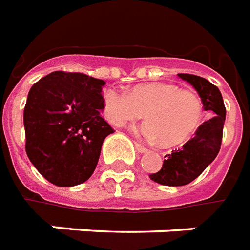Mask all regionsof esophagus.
I'll return each instance as SVG.
<instances>
[{
  "mask_svg": "<svg viewBox=\"0 0 250 250\" xmlns=\"http://www.w3.org/2000/svg\"><path fill=\"white\" fill-rule=\"evenodd\" d=\"M134 146H136V149L139 150L140 153H145V152H146V148H145L144 145H141V144H139V143H134Z\"/></svg>",
  "mask_w": 250,
  "mask_h": 250,
  "instance_id": "1",
  "label": "esophagus"
}]
</instances>
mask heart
I'll return each instance as SVG.
<instances>
[{
	"label": "heart",
	"instance_id": "obj_1",
	"mask_svg": "<svg viewBox=\"0 0 250 250\" xmlns=\"http://www.w3.org/2000/svg\"><path fill=\"white\" fill-rule=\"evenodd\" d=\"M102 107L106 120L122 128L145 117L137 133L164 145H176L188 140L201 126L205 116L201 97L178 84L153 82L139 84L130 91L110 87L104 93Z\"/></svg>",
	"mask_w": 250,
	"mask_h": 250
}]
</instances>
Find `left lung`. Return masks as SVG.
<instances>
[{"instance_id":"left-lung-1","label":"left lung","mask_w":250,"mask_h":250,"mask_svg":"<svg viewBox=\"0 0 250 250\" xmlns=\"http://www.w3.org/2000/svg\"><path fill=\"white\" fill-rule=\"evenodd\" d=\"M195 88L210 120L202 124L195 136L183 146L166 155L163 167L149 178L159 185L185 186L195 180L218 155L222 143L224 122L226 117L224 100L217 86L207 79L191 74H178Z\"/></svg>"}]
</instances>
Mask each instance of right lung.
<instances>
[{"label":"right lung","mask_w":250,"mask_h":250,"mask_svg":"<svg viewBox=\"0 0 250 250\" xmlns=\"http://www.w3.org/2000/svg\"><path fill=\"white\" fill-rule=\"evenodd\" d=\"M105 81L55 71L29 90L24 107L25 150L49 183H84L97 167L102 143L114 129L102 117Z\"/></svg>","instance_id":"1"}]
</instances>
